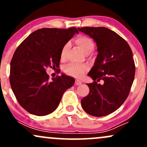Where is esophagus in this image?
I'll list each match as a JSON object with an SVG mask.
<instances>
[{
  "instance_id": "esophagus-1",
  "label": "esophagus",
  "mask_w": 147,
  "mask_h": 147,
  "mask_svg": "<svg viewBox=\"0 0 147 147\" xmlns=\"http://www.w3.org/2000/svg\"><path fill=\"white\" fill-rule=\"evenodd\" d=\"M82 82H81V81H79V80H75V85L79 86V85H80V84H82Z\"/></svg>"
}]
</instances>
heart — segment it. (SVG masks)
<instances>
[{
    "label": "heart",
    "mask_w": 147,
    "mask_h": 147,
    "mask_svg": "<svg viewBox=\"0 0 147 147\" xmlns=\"http://www.w3.org/2000/svg\"><path fill=\"white\" fill-rule=\"evenodd\" d=\"M75 42L79 45V48L87 55L92 52L95 49V43L88 36L80 35L76 38ZM69 47H70L69 43H66L63 45L61 50L60 57L62 60L65 59L67 52L68 51ZM87 69L88 68L86 65H79L74 63H70L64 68V72L68 75L79 77L86 71Z\"/></svg>",
    "instance_id": "b5f03b06"
}]
</instances>
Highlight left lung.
Instances as JSON below:
<instances>
[{
	"label": "left lung",
	"mask_w": 147,
	"mask_h": 147,
	"mask_svg": "<svg viewBox=\"0 0 147 147\" xmlns=\"http://www.w3.org/2000/svg\"><path fill=\"white\" fill-rule=\"evenodd\" d=\"M78 30L93 38L99 52L88 74L94 82L87 84L90 92L81 101L82 106L92 116L107 115L119 109L129 96L136 72L132 50L122 37L104 27ZM96 80H103L104 84H97Z\"/></svg>",
	"instance_id": "obj_1"
}]
</instances>
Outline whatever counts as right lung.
<instances>
[{"mask_svg":"<svg viewBox=\"0 0 147 147\" xmlns=\"http://www.w3.org/2000/svg\"><path fill=\"white\" fill-rule=\"evenodd\" d=\"M75 33L79 32L75 27L42 28L30 34L15 50L10 63V85L18 102L30 113H52L63 92L74 84L75 79L65 75L50 81L45 69L58 68L61 50Z\"/></svg>","mask_w":147,"mask_h":147,"instance_id":"obj_1","label":"right lung"}]
</instances>
